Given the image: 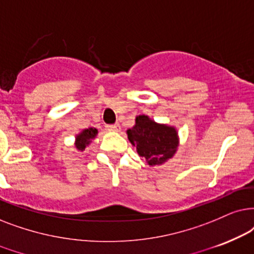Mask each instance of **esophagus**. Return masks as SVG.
Here are the masks:
<instances>
[{
  "mask_svg": "<svg viewBox=\"0 0 254 254\" xmlns=\"http://www.w3.org/2000/svg\"><path fill=\"white\" fill-rule=\"evenodd\" d=\"M107 130L110 131V132H118L121 129L120 124H110V125H107Z\"/></svg>",
  "mask_w": 254,
  "mask_h": 254,
  "instance_id": "1",
  "label": "esophagus"
}]
</instances>
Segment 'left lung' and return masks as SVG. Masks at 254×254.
<instances>
[{"instance_id": "8db88e82", "label": "left lung", "mask_w": 254, "mask_h": 254, "mask_svg": "<svg viewBox=\"0 0 254 254\" xmlns=\"http://www.w3.org/2000/svg\"><path fill=\"white\" fill-rule=\"evenodd\" d=\"M127 138L137 153L145 159L148 166H159L177 153L178 130L174 127L154 122L147 115L136 117V123L127 131Z\"/></svg>"}]
</instances>
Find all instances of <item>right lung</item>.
Returning a JSON list of instances; mask_svg holds the SVG:
<instances>
[{
	"label": "right lung",
	"mask_w": 254,
	"mask_h": 254,
	"mask_svg": "<svg viewBox=\"0 0 254 254\" xmlns=\"http://www.w3.org/2000/svg\"><path fill=\"white\" fill-rule=\"evenodd\" d=\"M99 131L95 127H88V129H83L81 132H79L75 136V147L77 151L83 152L86 147L92 141L95 139Z\"/></svg>",
	"instance_id": "right-lung-1"
}]
</instances>
